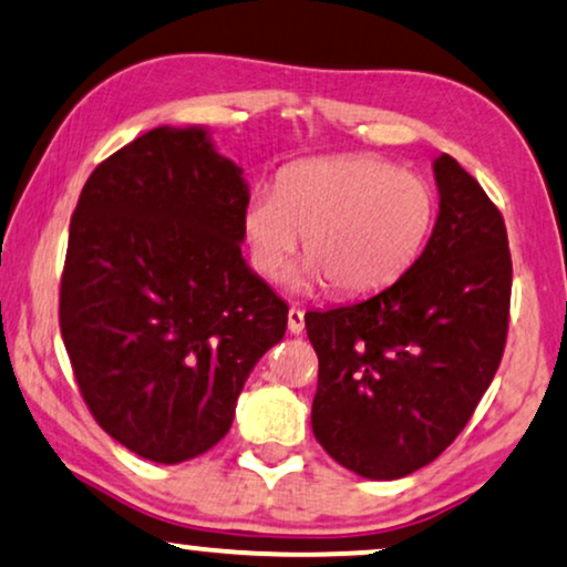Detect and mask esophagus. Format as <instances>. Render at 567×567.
Instances as JSON below:
<instances>
[{
  "mask_svg": "<svg viewBox=\"0 0 567 567\" xmlns=\"http://www.w3.org/2000/svg\"><path fill=\"white\" fill-rule=\"evenodd\" d=\"M303 329H306V319H303V311H300V308H290L288 311V331L290 334H303Z\"/></svg>",
  "mask_w": 567,
  "mask_h": 567,
  "instance_id": "34e87169",
  "label": "esophagus"
}]
</instances>
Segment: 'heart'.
<instances>
[{
  "instance_id": "b5f03b06",
  "label": "heart",
  "mask_w": 567,
  "mask_h": 567,
  "mask_svg": "<svg viewBox=\"0 0 567 567\" xmlns=\"http://www.w3.org/2000/svg\"><path fill=\"white\" fill-rule=\"evenodd\" d=\"M430 225L433 194L425 181L373 157L292 165L275 194L256 192L244 209V236L261 277H282L306 236L308 267L296 285L323 279L337 296H365L394 282L420 254Z\"/></svg>"
}]
</instances>
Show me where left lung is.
Wrapping results in <instances>:
<instances>
[{"mask_svg":"<svg viewBox=\"0 0 567 567\" xmlns=\"http://www.w3.org/2000/svg\"><path fill=\"white\" fill-rule=\"evenodd\" d=\"M433 173L441 202L420 259L360 303L306 313L319 354L313 435L365 480L406 477L454 443L508 334L503 215L451 155Z\"/></svg>","mask_w":567,"mask_h":567,"instance_id":"obj_1","label":"left lung"}]
</instances>
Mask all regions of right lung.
<instances>
[{
  "label": "right lung",
  "mask_w": 567,
  "mask_h": 567,
  "mask_svg": "<svg viewBox=\"0 0 567 567\" xmlns=\"http://www.w3.org/2000/svg\"><path fill=\"white\" fill-rule=\"evenodd\" d=\"M244 171L205 126H157L90 173L70 223L59 323L105 433L157 464L205 454L288 329L248 267Z\"/></svg>",
  "instance_id": "obj_1"
}]
</instances>
